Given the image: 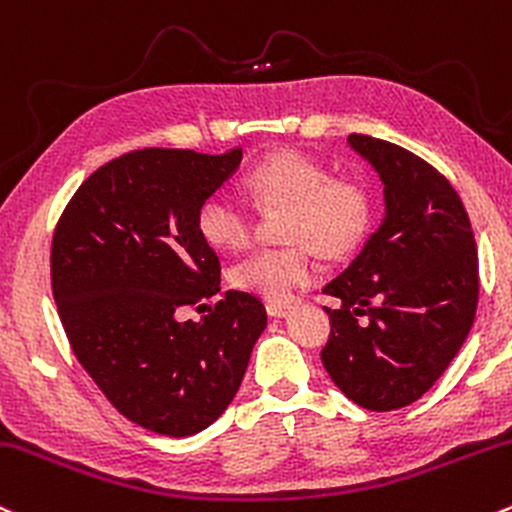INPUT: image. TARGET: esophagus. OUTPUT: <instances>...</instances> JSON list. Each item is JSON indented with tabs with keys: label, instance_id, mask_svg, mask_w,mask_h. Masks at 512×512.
Here are the masks:
<instances>
[{
	"label": "esophagus",
	"instance_id": "esophagus-1",
	"mask_svg": "<svg viewBox=\"0 0 512 512\" xmlns=\"http://www.w3.org/2000/svg\"><path fill=\"white\" fill-rule=\"evenodd\" d=\"M289 311H291V303H284V301H269L267 303V313L274 318H282Z\"/></svg>",
	"mask_w": 512,
	"mask_h": 512
}]
</instances>
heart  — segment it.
I'll return each instance as SVG.
<instances>
[{"label":"heart","instance_id":"heart-1","mask_svg":"<svg viewBox=\"0 0 512 512\" xmlns=\"http://www.w3.org/2000/svg\"><path fill=\"white\" fill-rule=\"evenodd\" d=\"M245 189L262 209H286L282 250H255L230 269V282L269 301H286L316 274L311 243L325 255L352 250L372 226L374 201L367 184L333 177L323 162L301 153H274L250 167ZM201 238L221 250H240L252 238V218L238 201L211 194L196 213Z\"/></svg>","mask_w":512,"mask_h":512}]
</instances>
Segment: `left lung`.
Returning a JSON list of instances; mask_svg holds the SVG:
<instances>
[{"label": "left lung", "mask_w": 512, "mask_h": 512, "mask_svg": "<svg viewBox=\"0 0 512 512\" xmlns=\"http://www.w3.org/2000/svg\"><path fill=\"white\" fill-rule=\"evenodd\" d=\"M384 184L386 213L350 267L323 289L330 338L325 372L367 411L411 406L440 379L474 325L479 257L452 184L418 155L347 138Z\"/></svg>", "instance_id": "obj_1"}]
</instances>
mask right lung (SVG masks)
I'll list each match as a JSON object with an SVG mask.
<instances>
[{
  "instance_id": "add662e5",
  "label": "right lung",
  "mask_w": 512,
  "mask_h": 512,
  "mask_svg": "<svg viewBox=\"0 0 512 512\" xmlns=\"http://www.w3.org/2000/svg\"><path fill=\"white\" fill-rule=\"evenodd\" d=\"M240 160V148L133 150L89 174L55 226L50 282L72 352L116 411L157 435L218 420L267 328L245 291L204 303L221 291V262L196 213ZM187 305L210 313L179 321Z\"/></svg>"
}]
</instances>
